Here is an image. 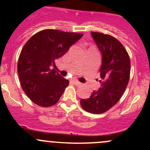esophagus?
<instances>
[{
	"instance_id": "1",
	"label": "esophagus",
	"mask_w": 150,
	"mask_h": 150,
	"mask_svg": "<svg viewBox=\"0 0 150 150\" xmlns=\"http://www.w3.org/2000/svg\"><path fill=\"white\" fill-rule=\"evenodd\" d=\"M72 83H73V84H75V86H81V83H80L79 81H76V80H73V81H72Z\"/></svg>"
}]
</instances>
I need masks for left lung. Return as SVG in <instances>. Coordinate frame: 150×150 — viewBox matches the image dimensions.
<instances>
[{"label": "left lung", "instance_id": "obj_1", "mask_svg": "<svg viewBox=\"0 0 150 150\" xmlns=\"http://www.w3.org/2000/svg\"><path fill=\"white\" fill-rule=\"evenodd\" d=\"M91 35L102 54L101 86L90 97L81 99V105L86 112L102 114L112 107L123 94L129 81L131 61L125 48L115 38L94 32Z\"/></svg>", "mask_w": 150, "mask_h": 150}]
</instances>
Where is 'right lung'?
I'll return each mask as SVG.
<instances>
[{
	"mask_svg": "<svg viewBox=\"0 0 150 150\" xmlns=\"http://www.w3.org/2000/svg\"><path fill=\"white\" fill-rule=\"evenodd\" d=\"M83 34L44 30L32 36L22 48L17 72L22 89L33 102L51 107L58 102L69 81L50 67Z\"/></svg>",
	"mask_w": 150,
	"mask_h": 150,
	"instance_id": "1",
	"label": "right lung"
}]
</instances>
